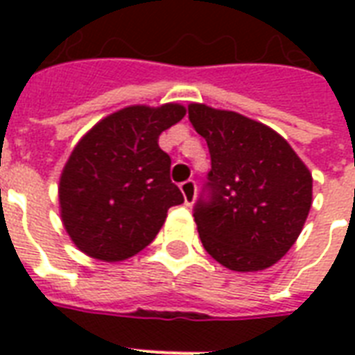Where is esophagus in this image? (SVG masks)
I'll return each mask as SVG.
<instances>
[{
    "label": "esophagus",
    "mask_w": 355,
    "mask_h": 355,
    "mask_svg": "<svg viewBox=\"0 0 355 355\" xmlns=\"http://www.w3.org/2000/svg\"><path fill=\"white\" fill-rule=\"evenodd\" d=\"M180 191H182L186 205L188 206L193 205L195 195H197V186H195V180H186V182L180 184Z\"/></svg>",
    "instance_id": "34e87169"
}]
</instances>
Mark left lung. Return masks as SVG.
Wrapping results in <instances>:
<instances>
[{
    "label": "left lung",
    "mask_w": 355,
    "mask_h": 355,
    "mask_svg": "<svg viewBox=\"0 0 355 355\" xmlns=\"http://www.w3.org/2000/svg\"><path fill=\"white\" fill-rule=\"evenodd\" d=\"M211 169L193 217L202 247L230 270L275 265L302 232L313 178L291 145L263 123L191 103Z\"/></svg>",
    "instance_id": "obj_1"
}]
</instances>
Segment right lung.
Instances as JSON below:
<instances>
[{
	"label": "right lung",
	"instance_id": "obj_1",
	"mask_svg": "<svg viewBox=\"0 0 355 355\" xmlns=\"http://www.w3.org/2000/svg\"><path fill=\"white\" fill-rule=\"evenodd\" d=\"M186 108L127 107L85 134L64 166L60 216L79 250L121 261L156 237L171 206L182 205L171 182V158L158 136L184 118Z\"/></svg>",
	"mask_w": 355,
	"mask_h": 355
}]
</instances>
